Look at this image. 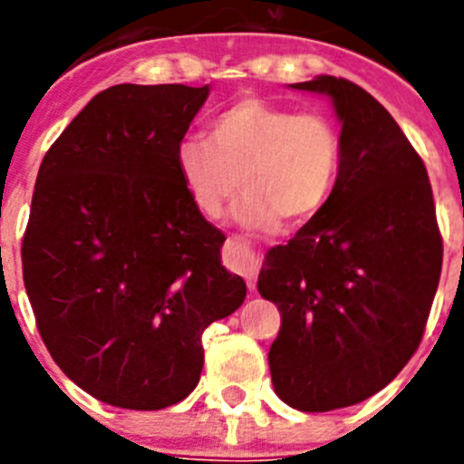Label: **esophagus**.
<instances>
[{
    "mask_svg": "<svg viewBox=\"0 0 464 464\" xmlns=\"http://www.w3.org/2000/svg\"><path fill=\"white\" fill-rule=\"evenodd\" d=\"M224 254H227V265L231 266L233 271L245 276L249 289H254L256 276H258L260 271V260L258 256H256V251L251 249L245 240H240V237H228Z\"/></svg>",
    "mask_w": 464,
    "mask_h": 464,
    "instance_id": "obj_1",
    "label": "esophagus"
}]
</instances>
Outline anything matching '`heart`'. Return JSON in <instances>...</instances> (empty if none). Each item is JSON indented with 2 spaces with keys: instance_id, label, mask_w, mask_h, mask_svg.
Masks as SVG:
<instances>
[{
  "instance_id": "heart-1",
  "label": "heart",
  "mask_w": 464,
  "mask_h": 464,
  "mask_svg": "<svg viewBox=\"0 0 464 464\" xmlns=\"http://www.w3.org/2000/svg\"><path fill=\"white\" fill-rule=\"evenodd\" d=\"M177 175L195 208L218 219L245 186L233 219L246 231H276L321 213L341 168L336 125L319 111L242 98L222 111L206 139H184L175 152Z\"/></svg>"
}]
</instances>
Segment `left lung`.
I'll use <instances>...</instances> for the list:
<instances>
[{
	"label": "left lung",
	"mask_w": 464,
	"mask_h": 464,
	"mask_svg": "<svg viewBox=\"0 0 464 464\" xmlns=\"http://www.w3.org/2000/svg\"><path fill=\"white\" fill-rule=\"evenodd\" d=\"M292 89L327 96L341 123L334 190L266 254L262 298L280 310L274 391L305 413L359 404L409 363L442 269L427 168L386 107L345 78Z\"/></svg>",
	"instance_id": "obj_1"
}]
</instances>
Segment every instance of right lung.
<instances>
[{
    "instance_id": "right-lung-1",
    "label": "right lung",
    "mask_w": 464,
    "mask_h": 464,
    "mask_svg": "<svg viewBox=\"0 0 464 464\" xmlns=\"http://www.w3.org/2000/svg\"><path fill=\"white\" fill-rule=\"evenodd\" d=\"M210 87L114 85L42 159L22 269L53 362L105 404L159 411L198 386L202 334L245 280L181 186L177 145Z\"/></svg>"
}]
</instances>
